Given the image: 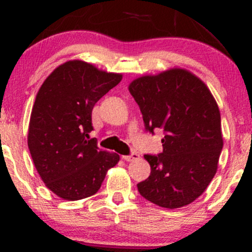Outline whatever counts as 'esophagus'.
Segmentation results:
<instances>
[{
    "mask_svg": "<svg viewBox=\"0 0 252 252\" xmlns=\"http://www.w3.org/2000/svg\"><path fill=\"white\" fill-rule=\"evenodd\" d=\"M122 158H123L124 161H126V162H130V161L137 160L138 154H136V153H132L131 155H124V156H122Z\"/></svg>",
    "mask_w": 252,
    "mask_h": 252,
    "instance_id": "34e87169",
    "label": "esophagus"
}]
</instances>
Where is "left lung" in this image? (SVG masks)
Segmentation results:
<instances>
[{"label":"left lung","mask_w":252,"mask_h":252,"mask_svg":"<svg viewBox=\"0 0 252 252\" xmlns=\"http://www.w3.org/2000/svg\"><path fill=\"white\" fill-rule=\"evenodd\" d=\"M129 92L146 129L164 132L163 152L144 155L152 172L137 184L138 192L164 209L189 205L205 192L218 168L222 135L215 97L200 78L179 67L136 78Z\"/></svg>","instance_id":"1"}]
</instances>
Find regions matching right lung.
Masks as SVG:
<instances>
[{"label": "right lung", "mask_w": 252, "mask_h": 252, "mask_svg": "<svg viewBox=\"0 0 252 252\" xmlns=\"http://www.w3.org/2000/svg\"><path fill=\"white\" fill-rule=\"evenodd\" d=\"M122 80L83 60L62 63L37 91L28 126V148L46 187L65 200L98 192L120 155L100 150L94 138V104Z\"/></svg>", "instance_id": "obj_1"}]
</instances>
